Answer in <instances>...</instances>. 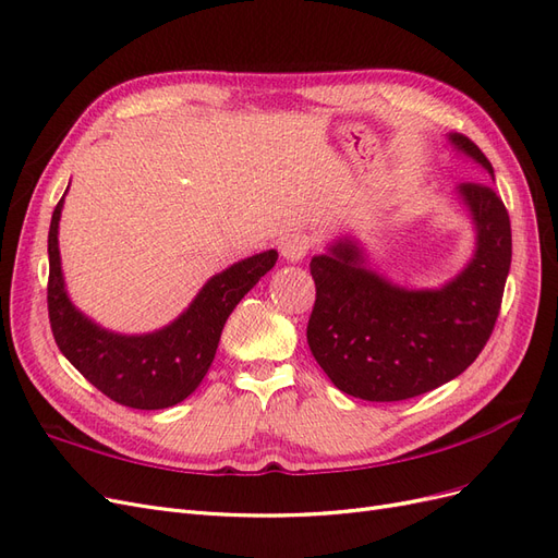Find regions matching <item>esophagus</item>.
Masks as SVG:
<instances>
[{
    "mask_svg": "<svg viewBox=\"0 0 558 558\" xmlns=\"http://www.w3.org/2000/svg\"><path fill=\"white\" fill-rule=\"evenodd\" d=\"M310 248H312V238L307 232H291V234H286V238L281 240V244H279V251H281V256L286 258V260H291V263H298V260H302L310 253Z\"/></svg>",
    "mask_w": 558,
    "mask_h": 558,
    "instance_id": "34e87169",
    "label": "esophagus"
}]
</instances>
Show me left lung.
<instances>
[{
    "mask_svg": "<svg viewBox=\"0 0 558 558\" xmlns=\"http://www.w3.org/2000/svg\"><path fill=\"white\" fill-rule=\"evenodd\" d=\"M449 140L494 177L475 142L465 134ZM456 191L475 221L477 248L442 289L393 286L363 267L351 240L312 258L316 302L307 344L340 391L369 402L428 393L475 363L492 337L512 263L510 214L494 185L465 181Z\"/></svg>",
    "mask_w": 558,
    "mask_h": 558,
    "instance_id": "8db88e82",
    "label": "left lung"
}]
</instances>
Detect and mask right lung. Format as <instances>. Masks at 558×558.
<instances>
[{
    "label": "right lung",
    "mask_w": 558,
    "mask_h": 558,
    "mask_svg": "<svg viewBox=\"0 0 558 558\" xmlns=\"http://www.w3.org/2000/svg\"><path fill=\"white\" fill-rule=\"evenodd\" d=\"M62 199L48 230V318L56 344L97 391L132 410H165L189 398L216 356L238 302L277 263V251L230 265L211 277L174 324L148 335H116L83 316L64 291L58 248Z\"/></svg>",
    "instance_id": "1"
}]
</instances>
